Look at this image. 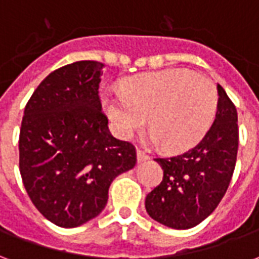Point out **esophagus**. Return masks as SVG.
I'll list each match as a JSON object with an SVG mask.
<instances>
[{"label": "esophagus", "mask_w": 259, "mask_h": 259, "mask_svg": "<svg viewBox=\"0 0 259 259\" xmlns=\"http://www.w3.org/2000/svg\"><path fill=\"white\" fill-rule=\"evenodd\" d=\"M148 155H147L146 152L141 151V150H137V162H146L148 161Z\"/></svg>", "instance_id": "34e87169"}]
</instances>
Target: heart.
Segmentation results:
<instances>
[{"label": "heart", "instance_id": "obj_1", "mask_svg": "<svg viewBox=\"0 0 259 259\" xmlns=\"http://www.w3.org/2000/svg\"><path fill=\"white\" fill-rule=\"evenodd\" d=\"M116 132L132 139L148 118L150 140L165 150L193 146L213 122L218 91L211 79L185 69H168L126 80L123 96H105Z\"/></svg>", "mask_w": 259, "mask_h": 259}]
</instances>
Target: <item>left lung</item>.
<instances>
[{
  "instance_id": "8db88e82",
  "label": "left lung",
  "mask_w": 259,
  "mask_h": 259,
  "mask_svg": "<svg viewBox=\"0 0 259 259\" xmlns=\"http://www.w3.org/2000/svg\"><path fill=\"white\" fill-rule=\"evenodd\" d=\"M215 120L202 140L189 151L155 158L163 179L146 197L148 215L172 229L197 226L215 211L233 176L239 126L234 104L218 84Z\"/></svg>"
}]
</instances>
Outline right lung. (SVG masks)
<instances>
[{"instance_id":"obj_1","label":"right lung","mask_w":259,"mask_h":259,"mask_svg":"<svg viewBox=\"0 0 259 259\" xmlns=\"http://www.w3.org/2000/svg\"><path fill=\"white\" fill-rule=\"evenodd\" d=\"M104 65L79 61L54 70L25 108L19 170L31 202L61 228H76L105 208L112 180L136 165V148L115 139L98 87Z\"/></svg>"}]
</instances>
